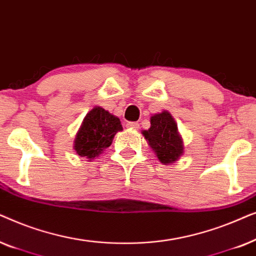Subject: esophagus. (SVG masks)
I'll return each mask as SVG.
<instances>
[{
    "label": "esophagus",
    "instance_id": "esophagus-1",
    "mask_svg": "<svg viewBox=\"0 0 256 256\" xmlns=\"http://www.w3.org/2000/svg\"><path fill=\"white\" fill-rule=\"evenodd\" d=\"M127 128L132 129V130H136V129L140 128V124H136V122H128V124H127Z\"/></svg>",
    "mask_w": 256,
    "mask_h": 256
}]
</instances>
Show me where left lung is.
<instances>
[{"label":"left lung","mask_w":256,"mask_h":256,"mask_svg":"<svg viewBox=\"0 0 256 256\" xmlns=\"http://www.w3.org/2000/svg\"><path fill=\"white\" fill-rule=\"evenodd\" d=\"M142 134L164 166L177 162L184 154V143L177 122L168 110L152 115L150 128L142 130Z\"/></svg>","instance_id":"8db88e82"}]
</instances>
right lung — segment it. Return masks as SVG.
I'll return each mask as SVG.
<instances>
[{"instance_id":"right-lung-1","label":"right lung","mask_w":256,"mask_h":256,"mask_svg":"<svg viewBox=\"0 0 256 256\" xmlns=\"http://www.w3.org/2000/svg\"><path fill=\"white\" fill-rule=\"evenodd\" d=\"M120 118L102 107L96 106L84 118L74 138L76 155L88 160L98 158L112 144L115 134L122 130Z\"/></svg>"}]
</instances>
